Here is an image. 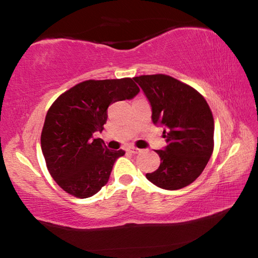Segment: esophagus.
Here are the masks:
<instances>
[{"mask_svg":"<svg viewBox=\"0 0 258 258\" xmlns=\"http://www.w3.org/2000/svg\"><path fill=\"white\" fill-rule=\"evenodd\" d=\"M127 150H128L130 152H132V154H139V152L141 151V150L138 149V148H135V147H130Z\"/></svg>","mask_w":258,"mask_h":258,"instance_id":"esophagus-1","label":"esophagus"}]
</instances>
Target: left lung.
<instances>
[{
  "label": "left lung",
  "mask_w": 258,
  "mask_h": 258,
  "mask_svg": "<svg viewBox=\"0 0 258 258\" xmlns=\"http://www.w3.org/2000/svg\"><path fill=\"white\" fill-rule=\"evenodd\" d=\"M133 80L149 100L155 125L164 127L166 146L156 150L158 169L146 176L165 190L191 184L206 167L214 149V118L206 100L194 87L171 76L142 75Z\"/></svg>",
  "instance_id": "1"
}]
</instances>
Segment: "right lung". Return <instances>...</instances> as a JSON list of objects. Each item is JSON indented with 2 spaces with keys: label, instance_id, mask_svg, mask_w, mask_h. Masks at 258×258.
Returning a JSON list of instances; mask_svg holds the SVG:
<instances>
[{
  "label": "right lung",
  "instance_id": "add662e5",
  "mask_svg": "<svg viewBox=\"0 0 258 258\" xmlns=\"http://www.w3.org/2000/svg\"><path fill=\"white\" fill-rule=\"evenodd\" d=\"M140 92L132 78L85 81L66 91L46 113L41 148L58 185L77 198H89L107 184L112 166L124 150H109L93 139L106 124L111 103Z\"/></svg>",
  "mask_w": 258,
  "mask_h": 258
}]
</instances>
